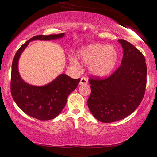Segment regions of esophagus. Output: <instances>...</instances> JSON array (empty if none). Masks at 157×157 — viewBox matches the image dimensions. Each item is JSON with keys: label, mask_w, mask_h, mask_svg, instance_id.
I'll use <instances>...</instances> for the list:
<instances>
[{"label": "esophagus", "mask_w": 157, "mask_h": 157, "mask_svg": "<svg viewBox=\"0 0 157 157\" xmlns=\"http://www.w3.org/2000/svg\"><path fill=\"white\" fill-rule=\"evenodd\" d=\"M88 78H86V77H81L80 79V85H85V84H88Z\"/></svg>", "instance_id": "esophagus-1"}]
</instances>
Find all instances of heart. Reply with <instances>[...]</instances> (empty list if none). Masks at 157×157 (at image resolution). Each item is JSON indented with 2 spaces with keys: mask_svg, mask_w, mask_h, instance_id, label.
<instances>
[{
  "mask_svg": "<svg viewBox=\"0 0 157 157\" xmlns=\"http://www.w3.org/2000/svg\"><path fill=\"white\" fill-rule=\"evenodd\" d=\"M77 57L84 64L90 65L92 74L103 77L109 74L116 66L119 54L112 45L95 43L81 48L77 52ZM70 61L75 67L80 66L76 59L71 58Z\"/></svg>",
  "mask_w": 157,
  "mask_h": 157,
  "instance_id": "1",
  "label": "heart"
}]
</instances>
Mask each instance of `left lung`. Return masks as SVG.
Returning a JSON list of instances; mask_svg holds the SVG:
<instances>
[{
	"instance_id": "left-lung-1",
	"label": "left lung",
	"mask_w": 157,
	"mask_h": 157,
	"mask_svg": "<svg viewBox=\"0 0 157 157\" xmlns=\"http://www.w3.org/2000/svg\"><path fill=\"white\" fill-rule=\"evenodd\" d=\"M123 48L121 65L106 78L89 79L91 93L88 106L94 117L105 123L116 122L131 114L144 98L146 86V59L128 41L119 39Z\"/></svg>"
}]
</instances>
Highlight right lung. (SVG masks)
Segmentation results:
<instances>
[{"label":"right lung","mask_w":157,"mask_h":157,"mask_svg":"<svg viewBox=\"0 0 157 157\" xmlns=\"http://www.w3.org/2000/svg\"><path fill=\"white\" fill-rule=\"evenodd\" d=\"M58 35H40L32 37L19 48L13 59L11 75V93L17 106L25 114L40 120H49L58 116L67 103V97L77 88L80 78L72 79L61 74L45 86H33L26 83L18 71V61L29 43L35 40H50L61 38Z\"/></svg>","instance_id":"obj_1"}]
</instances>
